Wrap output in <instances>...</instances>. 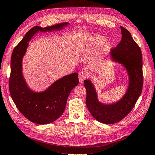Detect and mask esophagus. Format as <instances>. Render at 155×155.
Returning <instances> with one entry per match:
<instances>
[{
    "instance_id": "34e87169",
    "label": "esophagus",
    "mask_w": 155,
    "mask_h": 155,
    "mask_svg": "<svg viewBox=\"0 0 155 155\" xmlns=\"http://www.w3.org/2000/svg\"><path fill=\"white\" fill-rule=\"evenodd\" d=\"M87 78V74L85 72H80L79 74V80L80 82H82Z\"/></svg>"
}]
</instances>
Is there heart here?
<instances>
[{
  "label": "heart",
  "instance_id": "obj_1",
  "mask_svg": "<svg viewBox=\"0 0 155 155\" xmlns=\"http://www.w3.org/2000/svg\"><path fill=\"white\" fill-rule=\"evenodd\" d=\"M106 37L100 35H92L84 40L81 44L82 49L84 52L89 51V50L97 48L100 46L104 41H106ZM110 42L106 41L104 43L103 48L104 49H106L110 48Z\"/></svg>",
  "mask_w": 155,
  "mask_h": 155
}]
</instances>
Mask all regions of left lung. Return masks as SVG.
I'll return each mask as SVG.
<instances>
[{
  "label": "left lung",
  "mask_w": 155,
  "mask_h": 155,
  "mask_svg": "<svg viewBox=\"0 0 155 155\" xmlns=\"http://www.w3.org/2000/svg\"><path fill=\"white\" fill-rule=\"evenodd\" d=\"M120 30L122 38L115 48L111 50L110 57L112 62L120 64L127 71L128 83L123 97L114 103H102L99 101L91 79L84 81L88 110L96 120L104 124H114L124 118L134 106L143 87L141 49L128 30L122 26Z\"/></svg>",
  "instance_id": "8db88e82"
}]
</instances>
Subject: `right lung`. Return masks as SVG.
Wrapping results in <instances>:
<instances>
[{"label":"right lung","mask_w":155,"mask_h":155,"mask_svg":"<svg viewBox=\"0 0 155 155\" xmlns=\"http://www.w3.org/2000/svg\"><path fill=\"white\" fill-rule=\"evenodd\" d=\"M69 24L63 23L45 28L35 26L26 33L12 52L9 82L11 97L19 111L32 123L47 124L61 117L70 92L78 85L79 79L78 74L73 73L57 79L44 91L32 90L23 74V58L29 41L38 32L61 31Z\"/></svg>","instance_id":"1"}]
</instances>
